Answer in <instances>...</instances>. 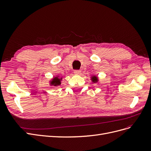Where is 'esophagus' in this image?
<instances>
[{
    "label": "esophagus",
    "mask_w": 151,
    "mask_h": 151,
    "mask_svg": "<svg viewBox=\"0 0 151 151\" xmlns=\"http://www.w3.org/2000/svg\"><path fill=\"white\" fill-rule=\"evenodd\" d=\"M81 72V70H74V73L75 74H80V73Z\"/></svg>",
    "instance_id": "esophagus-1"
}]
</instances>
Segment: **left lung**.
Segmentation results:
<instances>
[{"label":"left lung","instance_id":"obj_1","mask_svg":"<svg viewBox=\"0 0 151 151\" xmlns=\"http://www.w3.org/2000/svg\"><path fill=\"white\" fill-rule=\"evenodd\" d=\"M92 81H93V82H94V83H96V82H97V81H98L97 77H96V76H94V77H93Z\"/></svg>","mask_w":151,"mask_h":151}]
</instances>
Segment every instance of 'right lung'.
<instances>
[{
    "label": "right lung",
    "mask_w": 151,
    "mask_h": 151,
    "mask_svg": "<svg viewBox=\"0 0 151 151\" xmlns=\"http://www.w3.org/2000/svg\"><path fill=\"white\" fill-rule=\"evenodd\" d=\"M61 83H60V79H58V77H55V78H53L52 79V81H51V84L53 85V86H58V85H60Z\"/></svg>",
    "instance_id": "obj_1"
}]
</instances>
